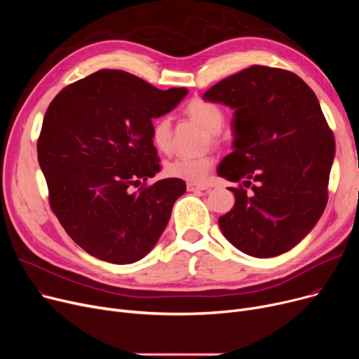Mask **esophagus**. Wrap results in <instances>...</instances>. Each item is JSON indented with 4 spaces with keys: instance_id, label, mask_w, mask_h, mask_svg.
Listing matches in <instances>:
<instances>
[{
    "instance_id": "34e87169",
    "label": "esophagus",
    "mask_w": 359,
    "mask_h": 359,
    "mask_svg": "<svg viewBox=\"0 0 359 359\" xmlns=\"http://www.w3.org/2000/svg\"><path fill=\"white\" fill-rule=\"evenodd\" d=\"M186 187H187V192H201L206 189V186L198 184V183H187Z\"/></svg>"
}]
</instances>
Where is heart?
<instances>
[{
    "label": "heart",
    "mask_w": 359,
    "mask_h": 359,
    "mask_svg": "<svg viewBox=\"0 0 359 359\" xmlns=\"http://www.w3.org/2000/svg\"><path fill=\"white\" fill-rule=\"evenodd\" d=\"M186 115H189L192 119L198 121L206 130L210 132L214 138L215 134L221 130L224 123V113L222 110L203 99H194L184 107ZM151 140L160 151H168L172 148L173 140V128L172 121L167 116L158 118L151 126ZM212 167V161L208 157H189V156H179L172 161H168L165 165V173L170 177L180 179L189 183H202L210 170Z\"/></svg>",
    "instance_id": "1"
}]
</instances>
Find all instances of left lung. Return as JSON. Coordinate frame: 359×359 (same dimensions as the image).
<instances>
[{"mask_svg": "<svg viewBox=\"0 0 359 359\" xmlns=\"http://www.w3.org/2000/svg\"><path fill=\"white\" fill-rule=\"evenodd\" d=\"M203 100L234 110L233 153L217 173L252 183L229 187L233 210L218 225L236 249L273 257L295 248L327 203L334 138L314 91L294 72L252 65L206 91Z\"/></svg>", "mask_w": 359, "mask_h": 359, "instance_id": "obj_1", "label": "left lung"}]
</instances>
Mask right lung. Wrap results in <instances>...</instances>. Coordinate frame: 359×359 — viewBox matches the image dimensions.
<instances>
[{"label": "right lung", "mask_w": 359, "mask_h": 359, "mask_svg": "<svg viewBox=\"0 0 359 359\" xmlns=\"http://www.w3.org/2000/svg\"><path fill=\"white\" fill-rule=\"evenodd\" d=\"M187 88L158 90L121 69H100L61 90L49 104L37 158L50 208L88 255L128 265L161 237L173 205L186 192L163 179L132 192L160 170L153 119L172 111Z\"/></svg>", "instance_id": "obj_1"}]
</instances>
